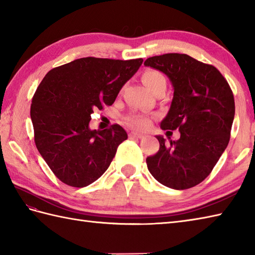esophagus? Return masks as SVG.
Here are the masks:
<instances>
[{
    "instance_id": "obj_1",
    "label": "esophagus",
    "mask_w": 255,
    "mask_h": 255,
    "mask_svg": "<svg viewBox=\"0 0 255 255\" xmlns=\"http://www.w3.org/2000/svg\"><path fill=\"white\" fill-rule=\"evenodd\" d=\"M129 137L130 138H143V134L142 133H139V132H136V131H131L130 133H129Z\"/></svg>"
}]
</instances>
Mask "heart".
<instances>
[{"mask_svg":"<svg viewBox=\"0 0 255 255\" xmlns=\"http://www.w3.org/2000/svg\"><path fill=\"white\" fill-rule=\"evenodd\" d=\"M142 81L151 92H153L155 89L160 88V86H166L165 77L160 71H158V70H147L143 73ZM126 122L134 128L144 129L149 126L150 118L143 115V114L132 113L126 117Z\"/></svg>","mask_w":255,"mask_h":255,"instance_id":"obj_1","label":"heart"}]
</instances>
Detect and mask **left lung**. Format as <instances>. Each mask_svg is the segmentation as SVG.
Masks as SVG:
<instances>
[{"label": "left lung", "mask_w": 255, "mask_h": 255, "mask_svg": "<svg viewBox=\"0 0 255 255\" xmlns=\"http://www.w3.org/2000/svg\"><path fill=\"white\" fill-rule=\"evenodd\" d=\"M144 66L170 79L174 93L160 126L163 130L178 129L181 134L180 139L167 143L156 136L160 149L147 158L148 170L164 186L191 188L210 174L229 143L235 118L234 94L214 66L185 53L151 57Z\"/></svg>", "instance_id": "obj_1"}]
</instances>
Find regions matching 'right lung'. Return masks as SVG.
I'll return each instance as SVG.
<instances>
[{"label":"right lung","instance_id":"obj_1","mask_svg":"<svg viewBox=\"0 0 255 255\" xmlns=\"http://www.w3.org/2000/svg\"><path fill=\"white\" fill-rule=\"evenodd\" d=\"M142 59L81 58L50 70L31 100L35 143L59 180L85 187L108 169L118 145L128 138L119 125L91 130V114L112 105Z\"/></svg>","mask_w":255,"mask_h":255}]
</instances>
